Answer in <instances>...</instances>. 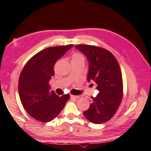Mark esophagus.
<instances>
[{"instance_id": "1", "label": "esophagus", "mask_w": 151, "mask_h": 151, "mask_svg": "<svg viewBox=\"0 0 151 151\" xmlns=\"http://www.w3.org/2000/svg\"><path fill=\"white\" fill-rule=\"evenodd\" d=\"M70 97L74 98V99H79L81 96H76V95H70Z\"/></svg>"}]
</instances>
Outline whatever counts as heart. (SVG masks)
<instances>
[{"instance_id": "1", "label": "heart", "mask_w": 151, "mask_h": 151, "mask_svg": "<svg viewBox=\"0 0 151 151\" xmlns=\"http://www.w3.org/2000/svg\"><path fill=\"white\" fill-rule=\"evenodd\" d=\"M85 56L81 52H76L71 56V62H84L85 63Z\"/></svg>"}]
</instances>
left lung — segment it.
Instances as JSON below:
<instances>
[{
  "label": "left lung",
  "mask_w": 151,
  "mask_h": 151,
  "mask_svg": "<svg viewBox=\"0 0 151 151\" xmlns=\"http://www.w3.org/2000/svg\"><path fill=\"white\" fill-rule=\"evenodd\" d=\"M75 47L88 59L87 81L95 82L99 91L83 114L92 123H104L113 118L122 99L123 82L120 66L114 55L106 49L82 44Z\"/></svg>",
  "instance_id": "obj_1"
}]
</instances>
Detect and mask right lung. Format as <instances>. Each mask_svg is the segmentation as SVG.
Wrapping results in <instances>:
<instances>
[{
  "label": "right lung",
  "instance_id": "1",
  "mask_svg": "<svg viewBox=\"0 0 151 151\" xmlns=\"http://www.w3.org/2000/svg\"><path fill=\"white\" fill-rule=\"evenodd\" d=\"M73 45L50 47L33 56L24 65L19 78V98L26 111L42 122L52 120L70 99L68 94L59 96L50 91V81L54 66Z\"/></svg>",
  "mask_w": 151,
  "mask_h": 151
}]
</instances>
